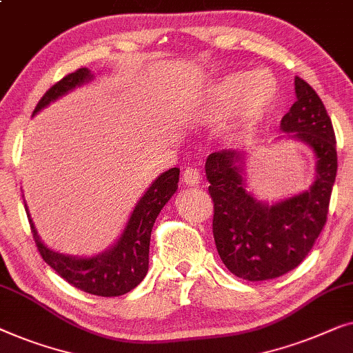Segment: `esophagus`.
Here are the masks:
<instances>
[{
    "mask_svg": "<svg viewBox=\"0 0 353 353\" xmlns=\"http://www.w3.org/2000/svg\"><path fill=\"white\" fill-rule=\"evenodd\" d=\"M200 179H201L200 172H198L195 168H187L182 174V182L185 183V185H190V187L198 185V183H200Z\"/></svg>",
    "mask_w": 353,
    "mask_h": 353,
    "instance_id": "1",
    "label": "esophagus"
}]
</instances>
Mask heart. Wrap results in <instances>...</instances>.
Listing matches in <instances>:
<instances>
[{"label": "heart", "instance_id": "heart-1", "mask_svg": "<svg viewBox=\"0 0 353 353\" xmlns=\"http://www.w3.org/2000/svg\"><path fill=\"white\" fill-rule=\"evenodd\" d=\"M264 76L271 78L272 92ZM276 89L275 78L265 72L238 70L227 73L211 83L203 94L196 107V121L219 125L236 115L233 134L235 137H241L269 113L275 102Z\"/></svg>", "mask_w": 353, "mask_h": 353}]
</instances>
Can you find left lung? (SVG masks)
Here are the masks:
<instances>
[{
	"label": "left lung",
	"mask_w": 353,
	"mask_h": 353,
	"mask_svg": "<svg viewBox=\"0 0 353 353\" xmlns=\"http://www.w3.org/2000/svg\"><path fill=\"white\" fill-rule=\"evenodd\" d=\"M296 102L281 118L285 136L299 141L315 157L309 190L267 203L248 188L245 150H221L208 157L205 170L214 201L212 233L217 252L233 275L264 281L296 269L323 230L336 181V137L327 112L304 79L294 78Z\"/></svg>",
	"instance_id": "8db88e82"
}]
</instances>
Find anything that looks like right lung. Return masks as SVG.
<instances>
[{
	"label": "right lung",
	"mask_w": 353,
	"mask_h": 353,
	"mask_svg": "<svg viewBox=\"0 0 353 353\" xmlns=\"http://www.w3.org/2000/svg\"><path fill=\"white\" fill-rule=\"evenodd\" d=\"M92 78L94 75L89 68H79L62 78L41 97L33 117L49 103L56 102L73 89L81 88ZM179 172V168H171L158 176L136 203L118 240L105 251L94 256H70L48 248L38 235L26 203L30 227L39 254L49 267L78 290L103 297L126 294L147 275L152 228L163 206L177 190Z\"/></svg>",
	"instance_id": "right-lung-1"
}]
</instances>
